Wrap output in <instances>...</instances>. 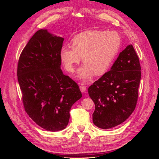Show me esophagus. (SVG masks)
<instances>
[{
	"mask_svg": "<svg viewBox=\"0 0 159 159\" xmlns=\"http://www.w3.org/2000/svg\"><path fill=\"white\" fill-rule=\"evenodd\" d=\"M80 90H81V91L82 93H84V92H85V91H86V87L85 85H80Z\"/></svg>",
	"mask_w": 159,
	"mask_h": 159,
	"instance_id": "obj_1",
	"label": "esophagus"
}]
</instances>
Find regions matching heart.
Returning <instances> with one entry per match:
<instances>
[{
	"label": "heart",
	"instance_id": "heart-1",
	"mask_svg": "<svg viewBox=\"0 0 159 159\" xmlns=\"http://www.w3.org/2000/svg\"><path fill=\"white\" fill-rule=\"evenodd\" d=\"M71 44V48H61V61L66 71L73 73L81 57L84 65L78 77L86 81L94 74L101 75L108 70L119 52L121 38L115 31L88 30L76 35Z\"/></svg>",
	"mask_w": 159,
	"mask_h": 159
}]
</instances>
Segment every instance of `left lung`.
I'll return each instance as SVG.
<instances>
[{
	"label": "left lung",
	"instance_id": "left-lung-1",
	"mask_svg": "<svg viewBox=\"0 0 159 159\" xmlns=\"http://www.w3.org/2000/svg\"><path fill=\"white\" fill-rule=\"evenodd\" d=\"M139 57L128 45L111 70L88 88L95 103L93 122L101 129H110L123 123L135 109L141 71Z\"/></svg>",
	"mask_w": 159,
	"mask_h": 159
}]
</instances>
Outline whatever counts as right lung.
<instances>
[{"mask_svg": "<svg viewBox=\"0 0 159 159\" xmlns=\"http://www.w3.org/2000/svg\"><path fill=\"white\" fill-rule=\"evenodd\" d=\"M64 38L39 30L19 57L17 76L24 107L42 128L57 131L68 125L71 107L81 97L78 85L62 72Z\"/></svg>", "mask_w": 159, "mask_h": 159, "instance_id": "right-lung-1", "label": "right lung"}]
</instances>
